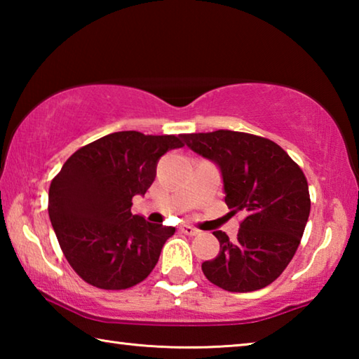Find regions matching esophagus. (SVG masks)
Listing matches in <instances>:
<instances>
[{
	"mask_svg": "<svg viewBox=\"0 0 359 359\" xmlns=\"http://www.w3.org/2000/svg\"><path fill=\"white\" fill-rule=\"evenodd\" d=\"M180 231H182V233H184V234H187V236H196V234H199V231H198L196 228L190 226V224H182Z\"/></svg>",
	"mask_w": 359,
	"mask_h": 359,
	"instance_id": "obj_1",
	"label": "esophagus"
}]
</instances>
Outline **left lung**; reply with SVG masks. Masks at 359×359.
Returning <instances> with one entry per match:
<instances>
[{
  "label": "left lung",
  "mask_w": 359,
  "mask_h": 359,
  "mask_svg": "<svg viewBox=\"0 0 359 359\" xmlns=\"http://www.w3.org/2000/svg\"><path fill=\"white\" fill-rule=\"evenodd\" d=\"M182 137L220 166L231 214H245L236 242L214 231L220 253L204 261V276L233 293L267 287L293 259L311 214L302 169L280 145L248 133L217 130Z\"/></svg>",
  "instance_id": "8db88e82"
}]
</instances>
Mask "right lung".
I'll return each instance as SVG.
<instances>
[{
  "label": "right lung",
  "instance_id": "add662e5",
  "mask_svg": "<svg viewBox=\"0 0 359 359\" xmlns=\"http://www.w3.org/2000/svg\"><path fill=\"white\" fill-rule=\"evenodd\" d=\"M184 135L118 131L72 154L48 188V217L76 274L101 290H126L154 271L175 228L131 214L154 184L156 163Z\"/></svg>",
  "mask_w": 359,
  "mask_h": 359
}]
</instances>
